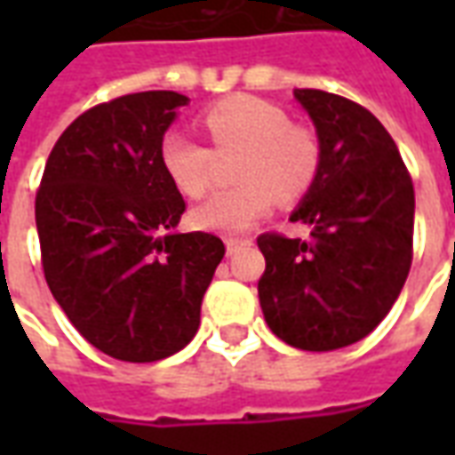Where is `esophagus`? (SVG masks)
Listing matches in <instances>:
<instances>
[{
    "label": "esophagus",
    "instance_id": "esophagus-1",
    "mask_svg": "<svg viewBox=\"0 0 455 455\" xmlns=\"http://www.w3.org/2000/svg\"><path fill=\"white\" fill-rule=\"evenodd\" d=\"M243 243H248L246 238H236V236H228L227 238V253H234L238 246H243Z\"/></svg>",
    "mask_w": 455,
    "mask_h": 455
}]
</instances>
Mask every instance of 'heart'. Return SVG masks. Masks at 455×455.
I'll return each mask as SVG.
<instances>
[{
	"instance_id": "b5f03b06",
	"label": "heart",
	"mask_w": 455,
	"mask_h": 455,
	"mask_svg": "<svg viewBox=\"0 0 455 455\" xmlns=\"http://www.w3.org/2000/svg\"><path fill=\"white\" fill-rule=\"evenodd\" d=\"M212 148L182 131L160 143V163L172 185L197 199L212 185L219 158L234 163V188L221 189L192 209V224L214 234H241L266 217L273 199L305 197L322 168L315 131L292 124L283 107L251 94L227 97L202 112Z\"/></svg>"
}]
</instances>
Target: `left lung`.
<instances>
[{
	"label": "left lung",
	"instance_id": "obj_1",
	"mask_svg": "<svg viewBox=\"0 0 455 455\" xmlns=\"http://www.w3.org/2000/svg\"><path fill=\"white\" fill-rule=\"evenodd\" d=\"M322 146L316 182L292 221L309 238L258 236V299L270 331L302 351L361 341L400 297L411 266L414 185L392 136L365 107L295 90Z\"/></svg>",
	"mask_w": 455,
	"mask_h": 455
}]
</instances>
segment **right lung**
I'll return each instance as SVG.
<instances>
[{"label":"right lung","mask_w":455,"mask_h":455,"mask_svg":"<svg viewBox=\"0 0 455 455\" xmlns=\"http://www.w3.org/2000/svg\"><path fill=\"white\" fill-rule=\"evenodd\" d=\"M185 104L153 90L87 109L55 140L36 192L45 283L75 329L116 361L185 348L227 253L214 234H172L185 199L160 143Z\"/></svg>","instance_id":"obj_1"}]
</instances>
